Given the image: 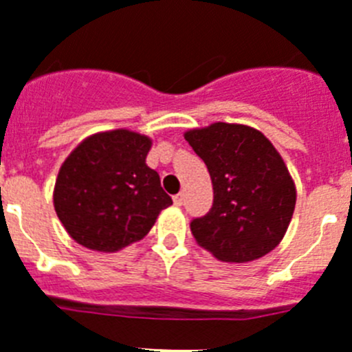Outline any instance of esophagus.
Here are the masks:
<instances>
[{"label": "esophagus", "instance_id": "esophagus-1", "mask_svg": "<svg viewBox=\"0 0 352 352\" xmlns=\"http://www.w3.org/2000/svg\"><path fill=\"white\" fill-rule=\"evenodd\" d=\"M182 202H184V195L177 193L175 197H173V204H175V206H182Z\"/></svg>", "mask_w": 352, "mask_h": 352}]
</instances>
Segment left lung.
I'll return each mask as SVG.
<instances>
[{
	"instance_id": "8db88e82",
	"label": "left lung",
	"mask_w": 352,
	"mask_h": 352,
	"mask_svg": "<svg viewBox=\"0 0 352 352\" xmlns=\"http://www.w3.org/2000/svg\"><path fill=\"white\" fill-rule=\"evenodd\" d=\"M184 138L212 182V208L191 221L197 243L227 263L254 261L276 249L297 191L274 144L252 126L221 121Z\"/></svg>"
}]
</instances>
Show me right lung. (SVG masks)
I'll return each instance as SVG.
<instances>
[{
	"label": "right lung",
	"instance_id": "add662e5",
	"mask_svg": "<svg viewBox=\"0 0 352 352\" xmlns=\"http://www.w3.org/2000/svg\"><path fill=\"white\" fill-rule=\"evenodd\" d=\"M148 135L118 129L85 138L58 170L53 206L67 234L98 252L143 240L171 206L159 173L146 166Z\"/></svg>",
	"mask_w": 352,
	"mask_h": 352
}]
</instances>
